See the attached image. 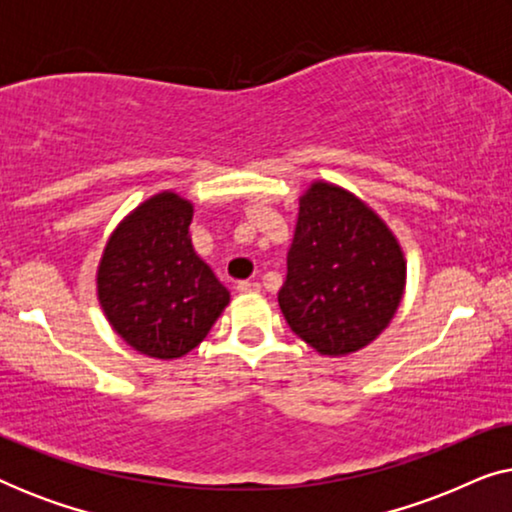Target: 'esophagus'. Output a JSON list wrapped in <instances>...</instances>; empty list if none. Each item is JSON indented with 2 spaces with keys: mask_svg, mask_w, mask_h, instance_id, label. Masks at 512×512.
Listing matches in <instances>:
<instances>
[{
  "mask_svg": "<svg viewBox=\"0 0 512 512\" xmlns=\"http://www.w3.org/2000/svg\"><path fill=\"white\" fill-rule=\"evenodd\" d=\"M237 291H240V293H258V291H261V284H258V282H237Z\"/></svg>",
  "mask_w": 512,
  "mask_h": 512,
  "instance_id": "obj_1",
  "label": "esophagus"
}]
</instances>
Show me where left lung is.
I'll return each instance as SVG.
<instances>
[{
  "label": "left lung",
  "instance_id": "1",
  "mask_svg": "<svg viewBox=\"0 0 512 512\" xmlns=\"http://www.w3.org/2000/svg\"><path fill=\"white\" fill-rule=\"evenodd\" d=\"M405 272L387 223L354 193L314 181L300 195L279 307L291 331L319 354L347 356L394 319Z\"/></svg>",
  "mask_w": 512,
  "mask_h": 512
}]
</instances>
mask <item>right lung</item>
<instances>
[{"label": "right lung", "instance_id": "add662e5", "mask_svg": "<svg viewBox=\"0 0 512 512\" xmlns=\"http://www.w3.org/2000/svg\"><path fill=\"white\" fill-rule=\"evenodd\" d=\"M193 202L163 191L125 216L97 265V300L139 354L179 359L207 338L230 293L195 254Z\"/></svg>", "mask_w": 512, "mask_h": 512}]
</instances>
